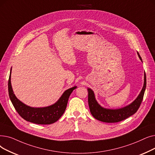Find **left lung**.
Returning a JSON list of instances; mask_svg holds the SVG:
<instances>
[{
	"label": "left lung",
	"instance_id": "left-lung-1",
	"mask_svg": "<svg viewBox=\"0 0 155 155\" xmlns=\"http://www.w3.org/2000/svg\"><path fill=\"white\" fill-rule=\"evenodd\" d=\"M137 55L142 61V58L137 52ZM143 62V61H142ZM144 85L136 99L126 107L119 109H108L101 107L95 99L93 91L87 88L88 91V105L91 115L100 121L107 123H115L126 119L127 118L134 114L139 109L143 99L144 91L146 87V77L144 72Z\"/></svg>",
	"mask_w": 155,
	"mask_h": 155
}]
</instances>
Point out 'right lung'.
Listing matches in <instances>:
<instances>
[{
  "label": "right lung",
  "mask_w": 155,
  "mask_h": 155,
  "mask_svg": "<svg viewBox=\"0 0 155 155\" xmlns=\"http://www.w3.org/2000/svg\"><path fill=\"white\" fill-rule=\"evenodd\" d=\"M11 69L8 81V91L14 107L23 119L36 124H51L59 119L67 107L71 93L77 87L74 86L65 91L59 100L53 105L46 107L34 108L25 105L16 98L11 86Z\"/></svg>",
  "instance_id": "obj_1"
}]
</instances>
